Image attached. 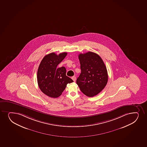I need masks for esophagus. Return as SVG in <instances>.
I'll list each match as a JSON object with an SVG mask.
<instances>
[{
	"mask_svg": "<svg viewBox=\"0 0 147 147\" xmlns=\"http://www.w3.org/2000/svg\"><path fill=\"white\" fill-rule=\"evenodd\" d=\"M71 79L74 80V81H76V77L74 76H73V77L71 78Z\"/></svg>",
	"mask_w": 147,
	"mask_h": 147,
	"instance_id": "34e87169",
	"label": "esophagus"
}]
</instances>
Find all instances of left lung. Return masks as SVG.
I'll return each mask as SVG.
<instances>
[{"instance_id": "8db88e82", "label": "left lung", "mask_w": 147, "mask_h": 147, "mask_svg": "<svg viewBox=\"0 0 147 147\" xmlns=\"http://www.w3.org/2000/svg\"><path fill=\"white\" fill-rule=\"evenodd\" d=\"M81 73L76 80L81 91L89 97L98 94L108 81L107 67L101 57L89 51L78 55Z\"/></svg>"}]
</instances>
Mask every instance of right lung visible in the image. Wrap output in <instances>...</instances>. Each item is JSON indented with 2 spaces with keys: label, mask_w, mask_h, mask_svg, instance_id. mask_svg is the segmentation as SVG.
Instances as JSON below:
<instances>
[{
  "label": "right lung",
  "mask_w": 147,
  "mask_h": 147,
  "mask_svg": "<svg viewBox=\"0 0 147 147\" xmlns=\"http://www.w3.org/2000/svg\"><path fill=\"white\" fill-rule=\"evenodd\" d=\"M67 55V53L59 55L51 53L43 58L39 65L37 71L38 86L42 93L51 98L59 97L67 85L74 82L66 76L64 67H57Z\"/></svg>",
  "instance_id": "1"
}]
</instances>
